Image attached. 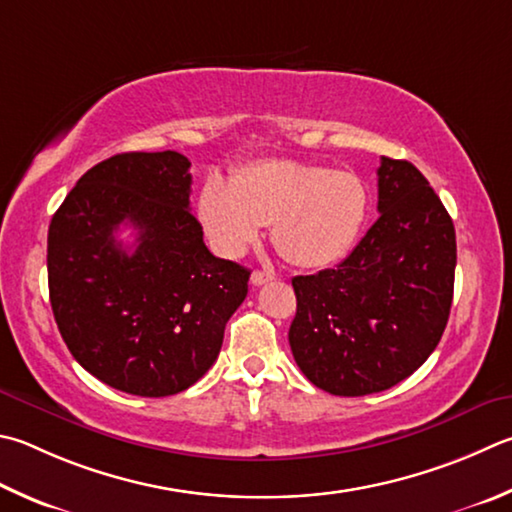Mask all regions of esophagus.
<instances>
[{
    "label": "esophagus",
    "mask_w": 512,
    "mask_h": 512,
    "mask_svg": "<svg viewBox=\"0 0 512 512\" xmlns=\"http://www.w3.org/2000/svg\"><path fill=\"white\" fill-rule=\"evenodd\" d=\"M271 280H275V275H273V273L255 271L253 275H250V284H253V286H262V284H266V282H271Z\"/></svg>",
    "instance_id": "1"
}]
</instances>
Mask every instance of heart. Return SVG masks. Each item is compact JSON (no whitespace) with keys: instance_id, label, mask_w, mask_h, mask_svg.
Segmentation results:
<instances>
[{"instance_id":"obj_1","label":"heart","mask_w":512,"mask_h":512,"mask_svg":"<svg viewBox=\"0 0 512 512\" xmlns=\"http://www.w3.org/2000/svg\"><path fill=\"white\" fill-rule=\"evenodd\" d=\"M369 212L367 188L356 174L300 161H257L230 183L208 176L197 215L221 257H241L271 224L275 248L302 268H322L356 244Z\"/></svg>"}]
</instances>
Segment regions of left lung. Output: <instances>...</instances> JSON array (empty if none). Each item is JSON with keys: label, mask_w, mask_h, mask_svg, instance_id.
I'll return each mask as SVG.
<instances>
[{"label": "left lung", "mask_w": 512, "mask_h": 512, "mask_svg": "<svg viewBox=\"0 0 512 512\" xmlns=\"http://www.w3.org/2000/svg\"><path fill=\"white\" fill-rule=\"evenodd\" d=\"M378 212L345 262L293 277V358L336 396L376 394L412 376L448 324L457 266L448 210L410 161L383 156Z\"/></svg>", "instance_id": "1"}]
</instances>
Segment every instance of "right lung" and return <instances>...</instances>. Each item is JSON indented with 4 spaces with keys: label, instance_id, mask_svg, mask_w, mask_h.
<instances>
[{
    "label": "right lung",
    "instance_id": "right-lung-1",
    "mask_svg": "<svg viewBox=\"0 0 512 512\" xmlns=\"http://www.w3.org/2000/svg\"><path fill=\"white\" fill-rule=\"evenodd\" d=\"M190 161L127 152L80 176L49 226L51 309L71 356L120 392L161 398L217 360L250 271L203 244ZM120 225L137 230L127 251Z\"/></svg>",
    "mask_w": 512,
    "mask_h": 512
}]
</instances>
